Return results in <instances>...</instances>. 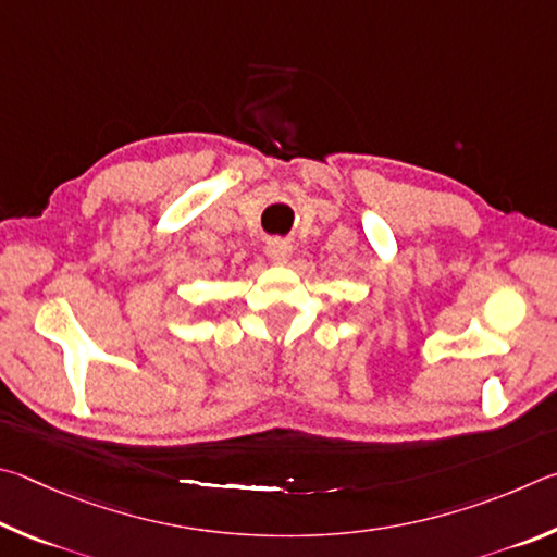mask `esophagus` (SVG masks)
I'll return each mask as SVG.
<instances>
[{"mask_svg": "<svg viewBox=\"0 0 557 557\" xmlns=\"http://www.w3.org/2000/svg\"><path fill=\"white\" fill-rule=\"evenodd\" d=\"M290 253H294V249H290V244L284 239H271L267 244V257L271 259V263H276V267H284V263H288Z\"/></svg>", "mask_w": 557, "mask_h": 557, "instance_id": "obj_1", "label": "esophagus"}]
</instances>
